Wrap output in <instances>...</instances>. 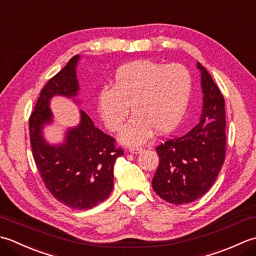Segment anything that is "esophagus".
Segmentation results:
<instances>
[{"label":"esophagus","instance_id":"esophagus-1","mask_svg":"<svg viewBox=\"0 0 256 256\" xmlns=\"http://www.w3.org/2000/svg\"><path fill=\"white\" fill-rule=\"evenodd\" d=\"M142 150H143V148H138V146H136V148H135V146H133V148H128V152H130V153H132V154H140Z\"/></svg>","mask_w":256,"mask_h":256}]
</instances>
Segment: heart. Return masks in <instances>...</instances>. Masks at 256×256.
Segmentation results:
<instances>
[{
  "mask_svg": "<svg viewBox=\"0 0 256 256\" xmlns=\"http://www.w3.org/2000/svg\"><path fill=\"white\" fill-rule=\"evenodd\" d=\"M192 84V76L182 64L131 62L116 70L111 89L99 92L98 111L106 128L118 132L131 106L135 116L120 140L125 144H140L150 136L153 130L165 134L177 126L187 110Z\"/></svg>",
  "mask_w": 256,
  "mask_h": 256,
  "instance_id": "heart-1",
  "label": "heart"
}]
</instances>
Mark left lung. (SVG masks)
Segmentation results:
<instances>
[{"instance_id": "obj_1", "label": "left lung", "mask_w": 256, "mask_h": 256, "mask_svg": "<svg viewBox=\"0 0 256 256\" xmlns=\"http://www.w3.org/2000/svg\"><path fill=\"white\" fill-rule=\"evenodd\" d=\"M197 68L204 94L199 123L187 134L156 148L160 164L152 186L172 204L202 197L214 184L226 157L224 98L206 68L199 62Z\"/></svg>"}]
</instances>
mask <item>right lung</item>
<instances>
[{"instance_id": "obj_1", "label": "right lung", "mask_w": 256, "mask_h": 256, "mask_svg": "<svg viewBox=\"0 0 256 256\" xmlns=\"http://www.w3.org/2000/svg\"><path fill=\"white\" fill-rule=\"evenodd\" d=\"M79 59V55L74 56L40 91L30 118V138L32 157L46 188L69 208L86 210L111 194L114 162L123 150L116 148L114 138L96 128L82 110L79 111L80 123L67 130L62 144H50L44 138V128L52 122V98L74 99L78 94L76 68Z\"/></svg>"}]
</instances>
